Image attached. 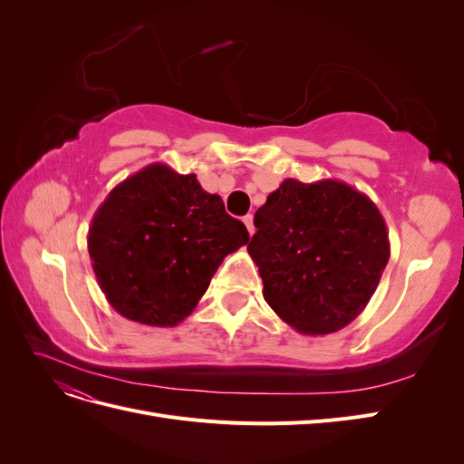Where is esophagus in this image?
Instances as JSON below:
<instances>
[{
	"label": "esophagus",
	"mask_w": 464,
	"mask_h": 464,
	"mask_svg": "<svg viewBox=\"0 0 464 464\" xmlns=\"http://www.w3.org/2000/svg\"><path fill=\"white\" fill-rule=\"evenodd\" d=\"M244 222H246V227H247V232L254 236V232H256V227H254V217L251 215H247V217H244Z\"/></svg>",
	"instance_id": "1"
}]
</instances>
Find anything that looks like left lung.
Listing matches in <instances>:
<instances>
[{"label": "left lung", "mask_w": 464, "mask_h": 464, "mask_svg": "<svg viewBox=\"0 0 464 464\" xmlns=\"http://www.w3.org/2000/svg\"><path fill=\"white\" fill-rule=\"evenodd\" d=\"M247 251L265 302L304 334L354 321L382 280L389 232L375 203L339 179H285L257 208Z\"/></svg>", "instance_id": "1"}]
</instances>
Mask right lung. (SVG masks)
I'll use <instances>...</instances> for the list:
<instances>
[{"label":"right lung","instance_id":"right-lung-1","mask_svg":"<svg viewBox=\"0 0 464 464\" xmlns=\"http://www.w3.org/2000/svg\"><path fill=\"white\" fill-rule=\"evenodd\" d=\"M249 242L220 195L195 174L154 162L125 178L96 208L89 256L98 286L125 319L150 327L184 321L218 265Z\"/></svg>","mask_w":464,"mask_h":464}]
</instances>
